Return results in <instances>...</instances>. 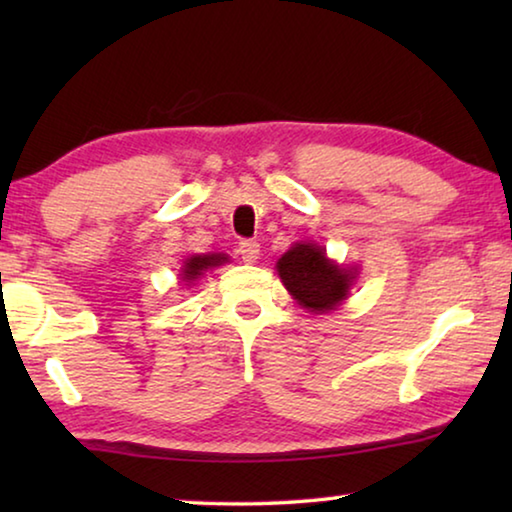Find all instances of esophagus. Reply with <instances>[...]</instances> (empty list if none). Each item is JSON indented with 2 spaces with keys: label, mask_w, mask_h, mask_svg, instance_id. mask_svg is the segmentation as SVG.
<instances>
[{
  "label": "esophagus",
  "mask_w": 512,
  "mask_h": 512,
  "mask_svg": "<svg viewBox=\"0 0 512 512\" xmlns=\"http://www.w3.org/2000/svg\"><path fill=\"white\" fill-rule=\"evenodd\" d=\"M237 253L241 255V259H244L246 264H253L255 259L259 257V244H257L255 239H244V241H239Z\"/></svg>",
  "instance_id": "34e87169"
}]
</instances>
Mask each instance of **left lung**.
<instances>
[{
  "label": "left lung",
  "mask_w": 512,
  "mask_h": 512,
  "mask_svg": "<svg viewBox=\"0 0 512 512\" xmlns=\"http://www.w3.org/2000/svg\"><path fill=\"white\" fill-rule=\"evenodd\" d=\"M277 275L298 302L314 314H327L350 296L357 277L354 266H339L316 244H293L277 259Z\"/></svg>",
  "instance_id": "8db88e82"
}]
</instances>
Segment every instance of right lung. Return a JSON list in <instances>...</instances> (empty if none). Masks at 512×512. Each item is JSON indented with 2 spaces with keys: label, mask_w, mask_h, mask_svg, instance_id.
Instances as JSON below:
<instances>
[{
  "label": "right lung",
  "mask_w": 512,
  "mask_h": 512,
  "mask_svg": "<svg viewBox=\"0 0 512 512\" xmlns=\"http://www.w3.org/2000/svg\"><path fill=\"white\" fill-rule=\"evenodd\" d=\"M228 262V255L223 253H210V255H192L185 259L183 268H180V280L183 282H196L198 277H201L207 268H214V266H221Z\"/></svg>",
  "instance_id": "1"
}]
</instances>
